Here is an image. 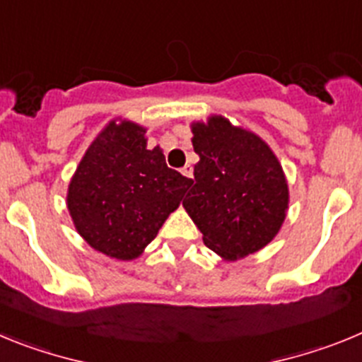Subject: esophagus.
<instances>
[{"instance_id": "1", "label": "esophagus", "mask_w": 362, "mask_h": 362, "mask_svg": "<svg viewBox=\"0 0 362 362\" xmlns=\"http://www.w3.org/2000/svg\"><path fill=\"white\" fill-rule=\"evenodd\" d=\"M180 171H182V175H184V177H187V178L193 177V168H191V165H184Z\"/></svg>"}]
</instances>
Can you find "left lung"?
Masks as SVG:
<instances>
[{
  "mask_svg": "<svg viewBox=\"0 0 362 362\" xmlns=\"http://www.w3.org/2000/svg\"><path fill=\"white\" fill-rule=\"evenodd\" d=\"M194 165L182 205L204 243L223 259L245 258L274 240L288 209V185L274 151L226 117L193 122Z\"/></svg>",
  "mask_w": 362,
  "mask_h": 362,
  "instance_id": "1",
  "label": "left lung"
}]
</instances>
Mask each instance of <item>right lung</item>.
Returning <instances> with one entry per match:
<instances>
[{"instance_id":"right-lung-1","label":"right lung","mask_w":362,"mask_h":362,"mask_svg":"<svg viewBox=\"0 0 362 362\" xmlns=\"http://www.w3.org/2000/svg\"><path fill=\"white\" fill-rule=\"evenodd\" d=\"M191 178L168 168L162 149H148L146 128L112 120L81 158L66 205L77 233L115 259H135L180 205Z\"/></svg>"}]
</instances>
